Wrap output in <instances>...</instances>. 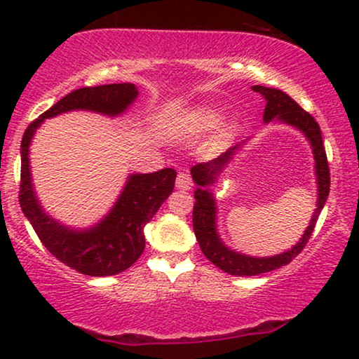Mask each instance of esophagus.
Returning a JSON list of instances; mask_svg holds the SVG:
<instances>
[{
    "label": "esophagus",
    "instance_id": "esophagus-1",
    "mask_svg": "<svg viewBox=\"0 0 359 359\" xmlns=\"http://www.w3.org/2000/svg\"><path fill=\"white\" fill-rule=\"evenodd\" d=\"M191 186H193V181H191L189 175L184 173V171H180L178 176H176V188L181 191H189Z\"/></svg>",
    "mask_w": 359,
    "mask_h": 359
}]
</instances>
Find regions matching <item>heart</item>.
I'll use <instances>...</instances> for the list:
<instances>
[{
	"instance_id": "obj_1",
	"label": "heart",
	"mask_w": 359,
	"mask_h": 359,
	"mask_svg": "<svg viewBox=\"0 0 359 359\" xmlns=\"http://www.w3.org/2000/svg\"><path fill=\"white\" fill-rule=\"evenodd\" d=\"M220 121V111L217 107L208 106L198 111V114L194 116V127L198 130H208L210 127L217 126Z\"/></svg>"
}]
</instances>
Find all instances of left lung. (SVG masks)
<instances>
[{"instance_id":"1","label":"left lung","mask_w":359,"mask_h":359,"mask_svg":"<svg viewBox=\"0 0 359 359\" xmlns=\"http://www.w3.org/2000/svg\"><path fill=\"white\" fill-rule=\"evenodd\" d=\"M253 91L259 93L266 100L264 107L263 122L264 124H284L292 127L301 132L306 137L309 145H311L313 154V171H316V183H317V203L313 214L309 222L307 229L304 230L302 237L297 240L296 245L286 252L273 255V257H252L245 255L237 250L230 248L229 245L220 237L217 227V199H215L212 186L217 183L219 176L224 173V170L232 163V160L237 156L243 147L247 145L250 139H245L232 149H229L217 158L208 161V163H199L191 168L193 181L198 184L194 191V209H193V227L196 238H198L199 247L205 255L209 262H212L215 266L222 269L224 273L233 274V276H257V274L273 271L281 266H286L291 263L302 248L306 247L307 240L311 238L313 232L318 214L322 212L323 205L327 203L328 193H330V171H328L327 155L323 149L322 132L316 119L302 109L291 96L276 88H266L255 85Z\"/></svg>"}]
</instances>
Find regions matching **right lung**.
Masks as SVG:
<instances>
[{"instance_id":"right-lung-1","label":"right lung","mask_w":359,"mask_h":359,"mask_svg":"<svg viewBox=\"0 0 359 359\" xmlns=\"http://www.w3.org/2000/svg\"><path fill=\"white\" fill-rule=\"evenodd\" d=\"M139 97L132 83L80 88L68 93L57 104L39 116L24 132L21 142V191L24 215L48 252L88 276H112L130 268L145 248V225L173 193L176 171L130 173L116 203L90 227H70L43 208L32 183L31 144L42 122L72 111H90L107 117L124 116Z\"/></svg>"}]
</instances>
